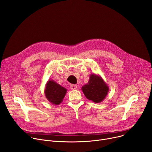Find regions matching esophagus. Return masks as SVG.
Segmentation results:
<instances>
[{"instance_id": "esophagus-1", "label": "esophagus", "mask_w": 152, "mask_h": 152, "mask_svg": "<svg viewBox=\"0 0 152 152\" xmlns=\"http://www.w3.org/2000/svg\"><path fill=\"white\" fill-rule=\"evenodd\" d=\"M77 87L76 85L72 84V85L70 86V88L72 89V90H76V89H77Z\"/></svg>"}]
</instances>
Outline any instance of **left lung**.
Here are the masks:
<instances>
[{"label": "left lung", "instance_id": "obj_1", "mask_svg": "<svg viewBox=\"0 0 152 152\" xmlns=\"http://www.w3.org/2000/svg\"><path fill=\"white\" fill-rule=\"evenodd\" d=\"M85 96L95 103L102 102L108 94L109 86L98 75L91 74L87 84L81 88Z\"/></svg>", "mask_w": 152, "mask_h": 152}]
</instances>
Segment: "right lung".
Returning a JSON list of instances; mask_svg holds the SVG:
<instances>
[{
	"label": "right lung",
	"instance_id": "1",
	"mask_svg": "<svg viewBox=\"0 0 152 152\" xmlns=\"http://www.w3.org/2000/svg\"><path fill=\"white\" fill-rule=\"evenodd\" d=\"M66 92V88L62 87L53 80H48L46 84L45 89L46 98L54 105L57 106L63 102Z\"/></svg>",
	"mask_w": 152,
	"mask_h": 152
}]
</instances>
